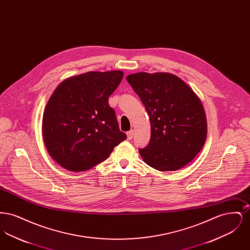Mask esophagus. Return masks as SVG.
<instances>
[{"mask_svg": "<svg viewBox=\"0 0 250 250\" xmlns=\"http://www.w3.org/2000/svg\"><path fill=\"white\" fill-rule=\"evenodd\" d=\"M126 135H127V139H128V140H132V139H133V136H134V130L132 129V130L128 131V132L126 133Z\"/></svg>", "mask_w": 250, "mask_h": 250, "instance_id": "1", "label": "esophagus"}]
</instances>
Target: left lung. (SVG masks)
<instances>
[{
	"label": "left lung",
	"mask_w": 250,
	"mask_h": 250,
	"mask_svg": "<svg viewBox=\"0 0 250 250\" xmlns=\"http://www.w3.org/2000/svg\"><path fill=\"white\" fill-rule=\"evenodd\" d=\"M144 104L151 139L140 149L143 161L160 171L187 166L205 143L207 121L202 101L179 77L164 72H140L126 77Z\"/></svg>",
	"instance_id": "obj_1"
}]
</instances>
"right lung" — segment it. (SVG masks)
Masks as SVG:
<instances>
[{
	"mask_svg": "<svg viewBox=\"0 0 250 250\" xmlns=\"http://www.w3.org/2000/svg\"><path fill=\"white\" fill-rule=\"evenodd\" d=\"M124 72L91 71L70 77L49 97L42 136L49 155L70 171H84L107 159L126 139L120 131L108 96Z\"/></svg>",
	"mask_w": 250,
	"mask_h": 250,
	"instance_id": "1",
	"label": "right lung"
}]
</instances>
